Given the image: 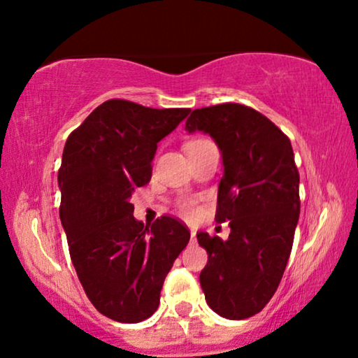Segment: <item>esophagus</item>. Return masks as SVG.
<instances>
[{
    "label": "esophagus",
    "instance_id": "34e87169",
    "mask_svg": "<svg viewBox=\"0 0 358 358\" xmlns=\"http://www.w3.org/2000/svg\"><path fill=\"white\" fill-rule=\"evenodd\" d=\"M190 243H195V231H194V229H190Z\"/></svg>",
    "mask_w": 358,
    "mask_h": 358
}]
</instances>
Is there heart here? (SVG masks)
<instances>
[{"label":"heart","instance_id":"heart-1","mask_svg":"<svg viewBox=\"0 0 358 358\" xmlns=\"http://www.w3.org/2000/svg\"><path fill=\"white\" fill-rule=\"evenodd\" d=\"M200 141H203V140H192V141H189V143L185 145V148H187V146H190V145L200 143ZM180 210H182V213H184V215H187V217H192V215L195 213V207H194V203H190V202H185V203H182V207H180Z\"/></svg>","mask_w":358,"mask_h":358}]
</instances>
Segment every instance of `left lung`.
Listing matches in <instances>:
<instances>
[{
    "mask_svg": "<svg viewBox=\"0 0 358 358\" xmlns=\"http://www.w3.org/2000/svg\"><path fill=\"white\" fill-rule=\"evenodd\" d=\"M185 130L208 134L222 151L215 220L231 228L227 241L197 233L208 254L200 285L215 313L246 320L273 296L292 252L300 217L292 143L266 115L236 102L195 109Z\"/></svg>",
    "mask_w": 358,
    "mask_h": 358,
    "instance_id": "obj_1",
    "label": "left lung"
}]
</instances>
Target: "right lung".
I'll return each mask as SVG.
<instances>
[{"label":"right lung","instance_id":"right-lung-1","mask_svg":"<svg viewBox=\"0 0 358 358\" xmlns=\"http://www.w3.org/2000/svg\"><path fill=\"white\" fill-rule=\"evenodd\" d=\"M190 109H151L125 99L97 106L73 130L58 169L60 220L87 298L101 315L134 324L158 310L164 278L190 231L180 220L134 218L130 197L151 179L158 141Z\"/></svg>","mask_w":358,"mask_h":358}]
</instances>
